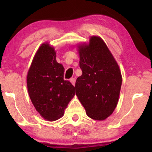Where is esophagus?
I'll return each instance as SVG.
<instances>
[{
    "instance_id": "34e87169",
    "label": "esophagus",
    "mask_w": 152,
    "mask_h": 152,
    "mask_svg": "<svg viewBox=\"0 0 152 152\" xmlns=\"http://www.w3.org/2000/svg\"><path fill=\"white\" fill-rule=\"evenodd\" d=\"M70 82H71V84L73 85V86H75V81H76V80L75 78H71L70 80Z\"/></svg>"
}]
</instances>
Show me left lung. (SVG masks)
Here are the masks:
<instances>
[{"instance_id":"left-lung-1","label":"left lung","mask_w":152,"mask_h":152,"mask_svg":"<svg viewBox=\"0 0 152 152\" xmlns=\"http://www.w3.org/2000/svg\"><path fill=\"white\" fill-rule=\"evenodd\" d=\"M82 75L75 83V92L89 118L104 120L117 107L122 85L119 66L99 36L77 45Z\"/></svg>"}]
</instances>
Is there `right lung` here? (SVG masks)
Returning a JSON list of instances; mask_svg holds the SVG:
<instances>
[{
	"mask_svg": "<svg viewBox=\"0 0 152 152\" xmlns=\"http://www.w3.org/2000/svg\"><path fill=\"white\" fill-rule=\"evenodd\" d=\"M64 72L63 65L56 60L55 48L43 43L29 68L27 87L35 109L47 121L61 118L75 95L74 86L64 80Z\"/></svg>",
	"mask_w": 152,
	"mask_h": 152,
	"instance_id": "1",
	"label": "right lung"
}]
</instances>
